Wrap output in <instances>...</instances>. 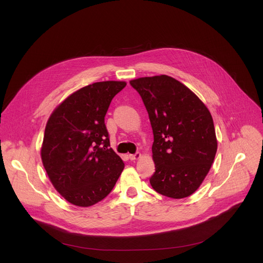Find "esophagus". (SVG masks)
I'll return each mask as SVG.
<instances>
[{"label":"esophagus","instance_id":"34e87169","mask_svg":"<svg viewBox=\"0 0 263 263\" xmlns=\"http://www.w3.org/2000/svg\"><path fill=\"white\" fill-rule=\"evenodd\" d=\"M141 157V153H135V154H129V159L130 160H136V159H139Z\"/></svg>","mask_w":263,"mask_h":263}]
</instances>
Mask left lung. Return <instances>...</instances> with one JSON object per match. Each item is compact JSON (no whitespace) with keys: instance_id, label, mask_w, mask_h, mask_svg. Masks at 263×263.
Here are the masks:
<instances>
[{"instance_id":"left-lung-1","label":"left lung","mask_w":263,"mask_h":263,"mask_svg":"<svg viewBox=\"0 0 263 263\" xmlns=\"http://www.w3.org/2000/svg\"><path fill=\"white\" fill-rule=\"evenodd\" d=\"M152 125L153 190L173 199L194 194L217 151L214 123L206 106L189 87L167 74L129 81Z\"/></svg>"}]
</instances>
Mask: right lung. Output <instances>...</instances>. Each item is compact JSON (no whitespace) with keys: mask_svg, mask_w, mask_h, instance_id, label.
<instances>
[{"mask_svg":"<svg viewBox=\"0 0 263 263\" xmlns=\"http://www.w3.org/2000/svg\"><path fill=\"white\" fill-rule=\"evenodd\" d=\"M125 85V81H102L83 86L62 102L47 122L43 165L54 189L73 205L102 201L124 169L110 147L105 116Z\"/></svg>","mask_w":263,"mask_h":263,"instance_id":"1","label":"right lung"}]
</instances>
